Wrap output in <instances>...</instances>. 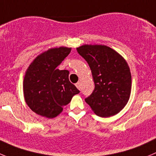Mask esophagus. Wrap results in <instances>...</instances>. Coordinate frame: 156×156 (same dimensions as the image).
Wrapping results in <instances>:
<instances>
[{"mask_svg": "<svg viewBox=\"0 0 156 156\" xmlns=\"http://www.w3.org/2000/svg\"><path fill=\"white\" fill-rule=\"evenodd\" d=\"M76 85V87H77V88H78V89H81V81H78V83H76V85Z\"/></svg>", "mask_w": 156, "mask_h": 156, "instance_id": "obj_1", "label": "esophagus"}]
</instances>
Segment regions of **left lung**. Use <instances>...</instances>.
Returning a JSON list of instances; mask_svg holds the SVG:
<instances>
[{"mask_svg": "<svg viewBox=\"0 0 156 156\" xmlns=\"http://www.w3.org/2000/svg\"><path fill=\"white\" fill-rule=\"evenodd\" d=\"M77 51L88 62L94 83L92 94L85 99L86 103L100 117L118 114L131 94L132 75L127 62L105 45L84 44Z\"/></svg>", "mask_w": 156, "mask_h": 156, "instance_id": "left-lung-1", "label": "left lung"}]
</instances>
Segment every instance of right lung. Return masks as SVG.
I'll return each mask as SVG.
<instances>
[{
  "mask_svg": "<svg viewBox=\"0 0 156 156\" xmlns=\"http://www.w3.org/2000/svg\"><path fill=\"white\" fill-rule=\"evenodd\" d=\"M71 50L67 47L48 49L36 57L27 68L23 81L24 100L36 114L55 118L80 92L70 82L69 71L57 69Z\"/></svg>",
  "mask_w": 156,
  "mask_h": 156,
  "instance_id": "right-lung-1",
  "label": "right lung"
}]
</instances>
